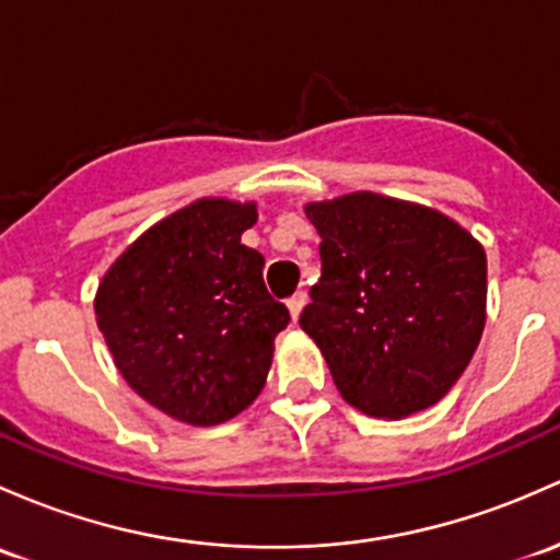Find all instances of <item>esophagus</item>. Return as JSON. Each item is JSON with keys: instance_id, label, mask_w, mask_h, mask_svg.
<instances>
[{"instance_id": "esophagus-1", "label": "esophagus", "mask_w": 560, "mask_h": 560, "mask_svg": "<svg viewBox=\"0 0 560 560\" xmlns=\"http://www.w3.org/2000/svg\"><path fill=\"white\" fill-rule=\"evenodd\" d=\"M303 305H305V292H295V295L287 300V308H290L292 322H298V316H300V311H303Z\"/></svg>"}]
</instances>
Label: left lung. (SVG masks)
Returning <instances> with one entry per match:
<instances>
[{"mask_svg":"<svg viewBox=\"0 0 560 560\" xmlns=\"http://www.w3.org/2000/svg\"><path fill=\"white\" fill-rule=\"evenodd\" d=\"M322 276L300 327L349 405L405 419L456 384L486 325V252L427 206L375 192L308 203Z\"/></svg>","mask_w":560,"mask_h":560,"instance_id":"1","label":"left lung"}]
</instances>
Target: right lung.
Segmentation results:
<instances>
[{"instance_id": "obj_1", "label": "right lung", "mask_w": 560, "mask_h": 560, "mask_svg": "<svg viewBox=\"0 0 560 560\" xmlns=\"http://www.w3.org/2000/svg\"><path fill=\"white\" fill-rule=\"evenodd\" d=\"M255 203L225 198L176 211L122 252L98 284L96 319L117 370L158 410L214 427L262 392L290 311L241 244Z\"/></svg>"}]
</instances>
